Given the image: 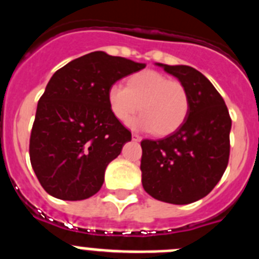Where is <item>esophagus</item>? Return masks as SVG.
<instances>
[{
    "label": "esophagus",
    "instance_id": "34e87169",
    "mask_svg": "<svg viewBox=\"0 0 259 259\" xmlns=\"http://www.w3.org/2000/svg\"><path fill=\"white\" fill-rule=\"evenodd\" d=\"M132 139H134L135 141H141V136H139L137 134H132Z\"/></svg>",
    "mask_w": 259,
    "mask_h": 259
}]
</instances>
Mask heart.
Masks as SVG:
<instances>
[{
    "label": "heart",
    "instance_id": "obj_1",
    "mask_svg": "<svg viewBox=\"0 0 259 259\" xmlns=\"http://www.w3.org/2000/svg\"><path fill=\"white\" fill-rule=\"evenodd\" d=\"M107 104L119 122L128 123L139 111L136 127L163 137L178 131L191 109L184 84L157 71L145 70L128 77L127 85L114 83L107 89Z\"/></svg>",
    "mask_w": 259,
    "mask_h": 259
}]
</instances>
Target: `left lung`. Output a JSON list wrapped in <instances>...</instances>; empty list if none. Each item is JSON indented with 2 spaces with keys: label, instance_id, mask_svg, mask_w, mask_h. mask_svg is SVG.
Listing matches in <instances>:
<instances>
[{
  "label": "left lung",
  "instance_id": "left-lung-1",
  "mask_svg": "<svg viewBox=\"0 0 259 259\" xmlns=\"http://www.w3.org/2000/svg\"><path fill=\"white\" fill-rule=\"evenodd\" d=\"M157 65L184 84L191 109L178 131L141 141V182L155 200L187 205L207 196L227 168L231 116L223 97L200 71Z\"/></svg>",
  "mask_w": 259,
  "mask_h": 259
}]
</instances>
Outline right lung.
Segmentation results:
<instances>
[{
  "label": "right lung",
  "mask_w": 259,
  "mask_h": 259,
  "mask_svg": "<svg viewBox=\"0 0 259 259\" xmlns=\"http://www.w3.org/2000/svg\"><path fill=\"white\" fill-rule=\"evenodd\" d=\"M145 63L93 52L71 61L49 80L29 139L32 168L42 188L59 200L92 197L104 184L131 132L113 115L107 89Z\"/></svg>",
  "instance_id": "add662e5"
}]
</instances>
